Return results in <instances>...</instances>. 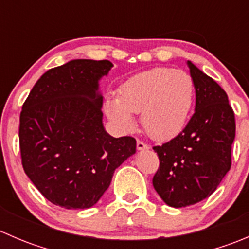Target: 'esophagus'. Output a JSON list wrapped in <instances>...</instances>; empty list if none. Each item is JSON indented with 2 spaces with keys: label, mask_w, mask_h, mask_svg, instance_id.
<instances>
[{
  "label": "esophagus",
  "mask_w": 249,
  "mask_h": 249,
  "mask_svg": "<svg viewBox=\"0 0 249 249\" xmlns=\"http://www.w3.org/2000/svg\"><path fill=\"white\" fill-rule=\"evenodd\" d=\"M148 145L145 144V143H143L142 141H137V149L139 150H145V149H148Z\"/></svg>",
  "instance_id": "1"
}]
</instances>
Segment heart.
I'll return each mask as SVG.
<instances>
[{"label": "heart", "instance_id": "1", "mask_svg": "<svg viewBox=\"0 0 249 249\" xmlns=\"http://www.w3.org/2000/svg\"><path fill=\"white\" fill-rule=\"evenodd\" d=\"M194 101V83L182 70L154 67L129 78L120 87L118 99L108 97L105 112L118 127L135 126L132 114L142 113L145 134L158 141L173 139L187 125Z\"/></svg>", "mask_w": 249, "mask_h": 249}]
</instances>
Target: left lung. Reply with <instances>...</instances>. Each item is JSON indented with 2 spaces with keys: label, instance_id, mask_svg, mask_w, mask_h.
I'll use <instances>...</instances> for the list:
<instances>
[{
  "label": "left lung",
  "instance_id": "8db88e82",
  "mask_svg": "<svg viewBox=\"0 0 249 249\" xmlns=\"http://www.w3.org/2000/svg\"><path fill=\"white\" fill-rule=\"evenodd\" d=\"M195 89V112L177 137L154 147L160 160L153 185L171 207H187L214 193L231 166L235 115L217 82L187 61Z\"/></svg>",
  "mask_w": 249,
  "mask_h": 249
}]
</instances>
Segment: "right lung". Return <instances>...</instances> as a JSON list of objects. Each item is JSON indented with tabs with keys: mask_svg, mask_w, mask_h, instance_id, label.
Instances as JSON below:
<instances>
[{
	"mask_svg": "<svg viewBox=\"0 0 249 249\" xmlns=\"http://www.w3.org/2000/svg\"><path fill=\"white\" fill-rule=\"evenodd\" d=\"M113 64L76 59L43 74L20 113L24 171L41 194L67 210L90 208L113 173L136 153V140L105 130L100 80Z\"/></svg>",
	"mask_w": 249,
	"mask_h": 249,
	"instance_id": "add662e5",
	"label": "right lung"
}]
</instances>
